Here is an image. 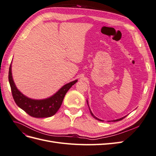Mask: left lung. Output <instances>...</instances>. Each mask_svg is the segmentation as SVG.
<instances>
[{
	"label": "left lung",
	"mask_w": 156,
	"mask_h": 156,
	"mask_svg": "<svg viewBox=\"0 0 156 156\" xmlns=\"http://www.w3.org/2000/svg\"><path fill=\"white\" fill-rule=\"evenodd\" d=\"M88 103V102H87ZM90 114L92 115V116L94 118V119H96V120H100V121H103V120H100V119H98L97 117H96L95 116H94V115H93V113L91 112V111H90ZM126 116H124V117H123V118H121V119H117V120H112V122H116V121H120V120H122V119H124ZM108 122H110V121H108Z\"/></svg>",
	"instance_id": "left-lung-1"
}]
</instances>
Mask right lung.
Here are the masks:
<instances>
[{"mask_svg":"<svg viewBox=\"0 0 156 156\" xmlns=\"http://www.w3.org/2000/svg\"><path fill=\"white\" fill-rule=\"evenodd\" d=\"M9 83L10 84L12 96L14 101L28 115L34 118H47L56 114L62 105L66 94L77 80L65 84L53 96L41 100H36L29 98L18 90L13 81L11 65L8 73Z\"/></svg>","mask_w":156,"mask_h":156,"instance_id":"add662e5","label":"right lung"}]
</instances>
